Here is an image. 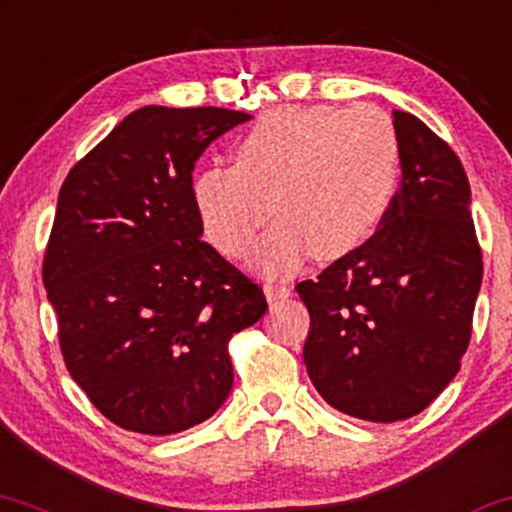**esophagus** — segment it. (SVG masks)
Listing matches in <instances>:
<instances>
[{
    "instance_id": "34e87169",
    "label": "esophagus",
    "mask_w": 512,
    "mask_h": 512,
    "mask_svg": "<svg viewBox=\"0 0 512 512\" xmlns=\"http://www.w3.org/2000/svg\"><path fill=\"white\" fill-rule=\"evenodd\" d=\"M264 293H267L269 300H286L293 293V286L286 281H276V278H271V281L264 283Z\"/></svg>"
}]
</instances>
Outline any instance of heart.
Returning <instances> with one entry per match:
<instances>
[{"mask_svg": "<svg viewBox=\"0 0 512 512\" xmlns=\"http://www.w3.org/2000/svg\"><path fill=\"white\" fill-rule=\"evenodd\" d=\"M234 158L193 174L200 224L226 257H243L274 208L281 219L252 260L278 274L307 252L345 257L378 231L397 189L399 137L375 106H286L262 115Z\"/></svg>", "mask_w": 512, "mask_h": 512, "instance_id": "b5f03b06", "label": "heart"}]
</instances>
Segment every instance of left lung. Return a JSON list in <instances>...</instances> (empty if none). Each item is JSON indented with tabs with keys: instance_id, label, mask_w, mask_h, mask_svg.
Segmentation results:
<instances>
[{
	"instance_id": "left-lung-1",
	"label": "left lung",
	"mask_w": 512,
	"mask_h": 512,
	"mask_svg": "<svg viewBox=\"0 0 512 512\" xmlns=\"http://www.w3.org/2000/svg\"><path fill=\"white\" fill-rule=\"evenodd\" d=\"M392 118L401 186L383 224L295 286L312 319L309 380L333 409L371 423L416 416L454 380L482 286L461 160L416 115Z\"/></svg>"
}]
</instances>
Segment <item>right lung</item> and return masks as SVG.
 Wrapping results in <instances>:
<instances>
[{
  "instance_id": "add662e5",
  "label": "right lung",
  "mask_w": 512,
  "mask_h": 512,
  "mask_svg": "<svg viewBox=\"0 0 512 512\" xmlns=\"http://www.w3.org/2000/svg\"><path fill=\"white\" fill-rule=\"evenodd\" d=\"M248 113L146 106L75 163L42 281L63 361L122 430L174 435L234 385L229 340L267 312L262 288L200 241L193 165Z\"/></svg>"
}]
</instances>
